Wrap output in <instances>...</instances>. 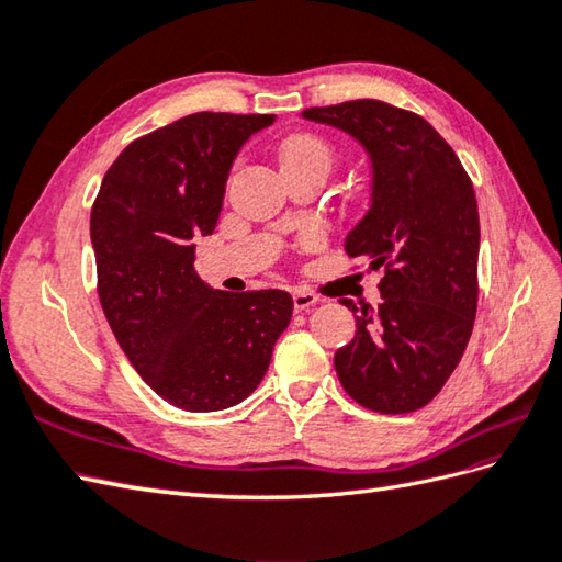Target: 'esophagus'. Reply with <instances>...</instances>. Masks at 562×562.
<instances>
[{"label": "esophagus", "instance_id": "obj_1", "mask_svg": "<svg viewBox=\"0 0 562 562\" xmlns=\"http://www.w3.org/2000/svg\"><path fill=\"white\" fill-rule=\"evenodd\" d=\"M292 302L296 312H306L308 306H314L318 302V296L314 292H304V290H294L292 292Z\"/></svg>", "mask_w": 562, "mask_h": 562}]
</instances>
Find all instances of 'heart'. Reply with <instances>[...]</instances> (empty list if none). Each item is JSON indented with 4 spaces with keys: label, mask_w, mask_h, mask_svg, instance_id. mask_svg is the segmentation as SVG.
Instances as JSON below:
<instances>
[{
    "label": "heart",
    "mask_w": 562,
    "mask_h": 562,
    "mask_svg": "<svg viewBox=\"0 0 562 562\" xmlns=\"http://www.w3.org/2000/svg\"><path fill=\"white\" fill-rule=\"evenodd\" d=\"M333 161V149L326 139L316 135H292L280 145V164L282 169L296 164H318L324 169H330Z\"/></svg>",
    "instance_id": "1"
}]
</instances>
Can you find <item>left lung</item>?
<instances>
[{
    "label": "left lung",
    "instance_id": "8db88e82",
    "mask_svg": "<svg viewBox=\"0 0 562 562\" xmlns=\"http://www.w3.org/2000/svg\"><path fill=\"white\" fill-rule=\"evenodd\" d=\"M302 115L348 133L372 161V205L345 250L384 268L381 304L342 300L357 330L333 357L338 379L369 411L413 413L447 384L473 330L481 246L473 183L447 139L411 111L360 99Z\"/></svg>",
    "mask_w": 562,
    "mask_h": 562
}]
</instances>
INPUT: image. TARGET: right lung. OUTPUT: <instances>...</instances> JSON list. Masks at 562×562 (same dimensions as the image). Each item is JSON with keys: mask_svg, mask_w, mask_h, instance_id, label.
I'll return each mask as SVG.
<instances>
[{"mask_svg": "<svg viewBox=\"0 0 562 562\" xmlns=\"http://www.w3.org/2000/svg\"><path fill=\"white\" fill-rule=\"evenodd\" d=\"M272 123L205 111L154 130L121 151L91 207L113 336L147 386L188 413L250 396L290 326L288 292H222L195 272V241L217 226L238 149Z\"/></svg>", "mask_w": 562, "mask_h": 562, "instance_id": "1", "label": "right lung"}]
</instances>
